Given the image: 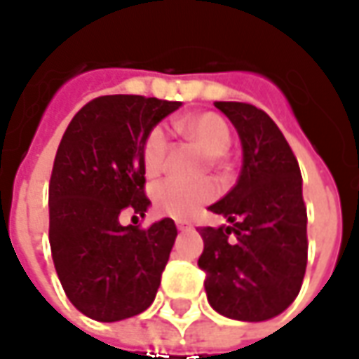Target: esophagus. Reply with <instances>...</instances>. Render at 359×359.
Instances as JSON below:
<instances>
[{"instance_id": "esophagus-1", "label": "esophagus", "mask_w": 359, "mask_h": 359, "mask_svg": "<svg viewBox=\"0 0 359 359\" xmlns=\"http://www.w3.org/2000/svg\"><path fill=\"white\" fill-rule=\"evenodd\" d=\"M177 228H179V230H189V228H190V222L179 220V222H177Z\"/></svg>"}]
</instances>
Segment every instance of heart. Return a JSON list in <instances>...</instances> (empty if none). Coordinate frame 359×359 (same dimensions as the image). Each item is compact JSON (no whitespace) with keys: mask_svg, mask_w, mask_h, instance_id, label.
Here are the masks:
<instances>
[{"mask_svg":"<svg viewBox=\"0 0 359 359\" xmlns=\"http://www.w3.org/2000/svg\"><path fill=\"white\" fill-rule=\"evenodd\" d=\"M179 129H182L204 153H208L212 159H218L226 155L230 149L231 133L228 123L220 118L218 114H196L189 118L180 119ZM167 131L163 126L153 128L145 137L143 143V167L149 177L159 175L165 169V159H167ZM218 187L208 179L187 180V179H167L159 182L153 189V202L157 210L172 216V218H189L198 210L202 204L216 198Z\"/></svg>","mask_w":359,"mask_h":359,"instance_id":"obj_1","label":"heart"}]
</instances>
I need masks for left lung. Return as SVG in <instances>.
I'll return each instance as SVG.
<instances>
[{
    "label": "left lung",
    "instance_id": "obj_1",
    "mask_svg": "<svg viewBox=\"0 0 359 359\" xmlns=\"http://www.w3.org/2000/svg\"><path fill=\"white\" fill-rule=\"evenodd\" d=\"M241 141L236 187L212 204L228 226L200 228L206 297L226 318L263 323L287 311L306 269L302 177L281 129L265 111L241 102H214Z\"/></svg>",
    "mask_w": 359,
    "mask_h": 359
}]
</instances>
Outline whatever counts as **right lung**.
Listing matches in <instances>:
<instances>
[{"label": "right lung", "instance_id": "1", "mask_svg": "<svg viewBox=\"0 0 359 359\" xmlns=\"http://www.w3.org/2000/svg\"><path fill=\"white\" fill-rule=\"evenodd\" d=\"M180 102L102 96L88 102L60 139L48 184V241L68 301L88 318L118 323L147 311L169 262L177 226H121L126 210L141 218L143 143Z\"/></svg>", "mask_w": 359, "mask_h": 359}]
</instances>
